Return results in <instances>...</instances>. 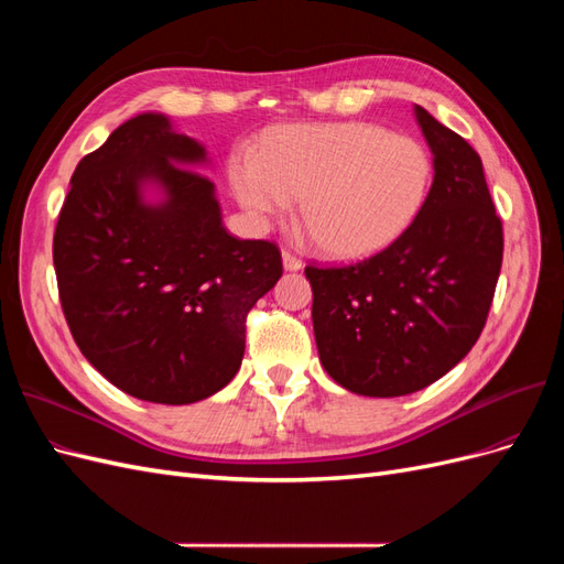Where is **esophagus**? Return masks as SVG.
Returning a JSON list of instances; mask_svg holds the SVG:
<instances>
[{"label": "esophagus", "mask_w": 564, "mask_h": 564, "mask_svg": "<svg viewBox=\"0 0 564 564\" xmlns=\"http://www.w3.org/2000/svg\"><path fill=\"white\" fill-rule=\"evenodd\" d=\"M282 263H284L286 270H301L303 268V261L292 251H282Z\"/></svg>", "instance_id": "34e87169"}]
</instances>
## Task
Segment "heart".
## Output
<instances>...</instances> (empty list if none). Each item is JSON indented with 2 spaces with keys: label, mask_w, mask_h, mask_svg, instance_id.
<instances>
[{
  "label": "heart",
  "mask_w": 564,
  "mask_h": 564,
  "mask_svg": "<svg viewBox=\"0 0 564 564\" xmlns=\"http://www.w3.org/2000/svg\"><path fill=\"white\" fill-rule=\"evenodd\" d=\"M433 162L412 135L379 124H286L259 152L235 150L228 178L259 226L282 218L292 197L317 247L332 259H362L409 228L423 207Z\"/></svg>",
  "instance_id": "obj_1"
}]
</instances>
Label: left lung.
Listing matches in <instances>:
<instances>
[{
	"label": "left lung",
	"instance_id": "obj_1",
	"mask_svg": "<svg viewBox=\"0 0 564 564\" xmlns=\"http://www.w3.org/2000/svg\"><path fill=\"white\" fill-rule=\"evenodd\" d=\"M435 176L409 228L350 265H305L319 362L357 395L398 398L431 386L480 338L503 261V228L482 160L414 108Z\"/></svg>",
	"mask_w": 564,
	"mask_h": 564
}]
</instances>
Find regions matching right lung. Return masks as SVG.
<instances>
[{"instance_id": "obj_1", "label": "right lung", "mask_w": 564, "mask_h": 564, "mask_svg": "<svg viewBox=\"0 0 564 564\" xmlns=\"http://www.w3.org/2000/svg\"><path fill=\"white\" fill-rule=\"evenodd\" d=\"M204 148L145 112L117 127L70 178L54 232L61 308L82 355L127 395L191 404L242 365L247 315L282 275L275 242L237 240ZM167 199L150 208L140 185Z\"/></svg>"}]
</instances>
